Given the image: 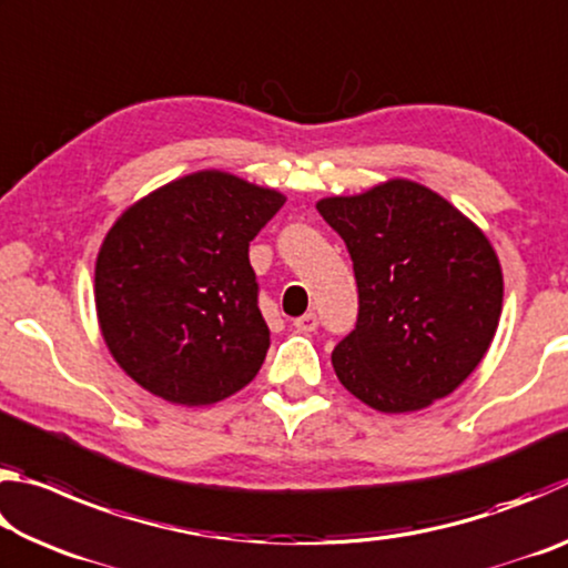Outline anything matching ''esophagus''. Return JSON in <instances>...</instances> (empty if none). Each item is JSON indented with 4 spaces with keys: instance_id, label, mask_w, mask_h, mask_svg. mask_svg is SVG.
Returning <instances> with one entry per match:
<instances>
[{
    "instance_id": "obj_1",
    "label": "esophagus",
    "mask_w": 568,
    "mask_h": 568,
    "mask_svg": "<svg viewBox=\"0 0 568 568\" xmlns=\"http://www.w3.org/2000/svg\"><path fill=\"white\" fill-rule=\"evenodd\" d=\"M293 328L303 331V333H313L315 328H318V318H315V313H305V315H301V318L293 321Z\"/></svg>"
}]
</instances>
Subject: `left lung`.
Masks as SVG:
<instances>
[{"instance_id": "obj_1", "label": "left lung", "mask_w": 568, "mask_h": 568, "mask_svg": "<svg viewBox=\"0 0 568 568\" xmlns=\"http://www.w3.org/2000/svg\"><path fill=\"white\" fill-rule=\"evenodd\" d=\"M348 247L358 323L335 345V376L365 406L410 413L446 398L491 345L501 263L470 220L413 180L318 205Z\"/></svg>"}]
</instances>
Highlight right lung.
Listing matches in <instances>:
<instances>
[{
    "instance_id": "1",
    "label": "right lung",
    "mask_w": 568,
    "mask_h": 568,
    "mask_svg": "<svg viewBox=\"0 0 568 568\" xmlns=\"http://www.w3.org/2000/svg\"><path fill=\"white\" fill-rule=\"evenodd\" d=\"M283 203L277 190L200 170L118 217L94 265V305L134 383L178 406H210L257 376L271 331L247 247Z\"/></svg>"
}]
</instances>
